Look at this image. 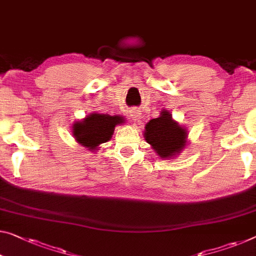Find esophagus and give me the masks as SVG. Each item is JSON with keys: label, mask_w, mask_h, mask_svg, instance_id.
Instances as JSON below:
<instances>
[{"label": "esophagus", "mask_w": 256, "mask_h": 256, "mask_svg": "<svg viewBox=\"0 0 256 256\" xmlns=\"http://www.w3.org/2000/svg\"><path fill=\"white\" fill-rule=\"evenodd\" d=\"M130 116H132V119L134 122H137V124L140 122V119H142L140 111H138V110H137V108H134L132 110Z\"/></svg>", "instance_id": "1"}]
</instances>
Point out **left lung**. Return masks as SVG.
Returning <instances> with one entry per match:
<instances>
[{
    "instance_id": "obj_1",
    "label": "left lung",
    "mask_w": 256,
    "mask_h": 256,
    "mask_svg": "<svg viewBox=\"0 0 256 256\" xmlns=\"http://www.w3.org/2000/svg\"><path fill=\"white\" fill-rule=\"evenodd\" d=\"M186 129L172 120L167 110L159 118L150 120L145 126L144 137L160 158L169 159L180 153L186 144Z\"/></svg>"
}]
</instances>
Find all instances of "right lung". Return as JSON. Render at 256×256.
<instances>
[{"label":"right lung","mask_w":256,"mask_h":256,"mask_svg":"<svg viewBox=\"0 0 256 256\" xmlns=\"http://www.w3.org/2000/svg\"><path fill=\"white\" fill-rule=\"evenodd\" d=\"M124 122V116L90 113L84 120L72 126L73 136L78 144L88 150H97L98 145L111 140L116 126Z\"/></svg>","instance_id":"add662e5"}]
</instances>
